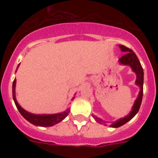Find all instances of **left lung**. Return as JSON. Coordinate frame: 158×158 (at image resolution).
Listing matches in <instances>:
<instances>
[{
	"label": "left lung",
	"instance_id": "1",
	"mask_svg": "<svg viewBox=\"0 0 158 158\" xmlns=\"http://www.w3.org/2000/svg\"><path fill=\"white\" fill-rule=\"evenodd\" d=\"M120 48L121 49L122 52H125V54L121 56L120 58V62L123 64H129L131 66L132 69L137 74V79H136V84L139 85L140 87V92L139 95L138 97V98L136 99L135 104H134V106L132 108V110L130 111V113L128 115H126L125 117L121 118L120 120H118L117 121H115L110 125L111 127H120L121 125H125V123H127L130 120H131L134 116H135L136 114L138 113L139 110L140 106H141V102H142L143 99V67L140 64L139 60L138 59L137 56L135 55V53L133 52L130 48H128L126 47L123 45H120ZM94 119L98 121V123H102V120L99 118L94 116Z\"/></svg>",
	"mask_w": 158,
	"mask_h": 158
}]
</instances>
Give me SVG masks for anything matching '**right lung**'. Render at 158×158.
<instances>
[{"label":"right lung","mask_w":158,"mask_h":158,"mask_svg":"<svg viewBox=\"0 0 158 158\" xmlns=\"http://www.w3.org/2000/svg\"><path fill=\"white\" fill-rule=\"evenodd\" d=\"M19 66V65H18ZM15 83L16 80L15 79L13 82V85H12V93H13V99L15 103L16 107L20 112V114L25 118L26 120L32 123L33 125H38V126H52L56 125L57 123L60 122L62 120H64V118L66 117L68 114H69V110H67L62 113H58V114H54V115H34V114H31V113L26 111L23 110V108L21 107L19 105L15 98ZM74 98H73L74 99Z\"/></svg>","instance_id":"obj_1"}]
</instances>
